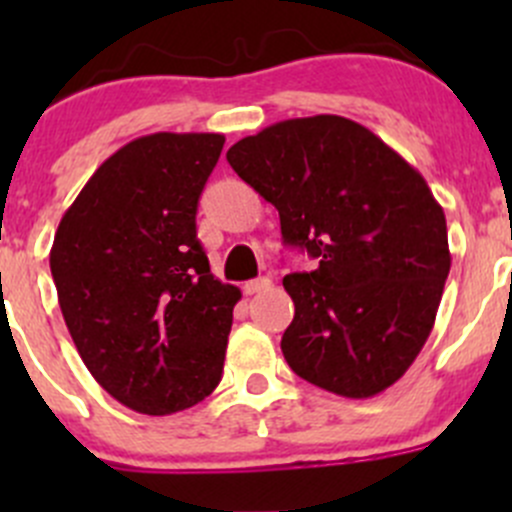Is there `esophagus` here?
Segmentation results:
<instances>
[{
	"label": "esophagus",
	"mask_w": 512,
	"mask_h": 512,
	"mask_svg": "<svg viewBox=\"0 0 512 512\" xmlns=\"http://www.w3.org/2000/svg\"><path fill=\"white\" fill-rule=\"evenodd\" d=\"M272 287V280L270 277H257V280H250L245 282V294H257V292H265V289Z\"/></svg>",
	"instance_id": "obj_1"
}]
</instances>
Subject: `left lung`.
Masks as SVG:
<instances>
[{
  "instance_id": "left-lung-1",
  "label": "left lung",
  "mask_w": 512,
  "mask_h": 512,
  "mask_svg": "<svg viewBox=\"0 0 512 512\" xmlns=\"http://www.w3.org/2000/svg\"><path fill=\"white\" fill-rule=\"evenodd\" d=\"M227 163L275 205L287 245L317 260L282 280L294 374L347 399L396 384L431 334L451 270L446 215L423 175L369 128L329 113L262 128Z\"/></svg>"
}]
</instances>
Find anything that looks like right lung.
<instances>
[{
	"instance_id": "obj_1",
	"label": "right lung",
	"mask_w": 512,
	"mask_h": 512,
	"mask_svg": "<svg viewBox=\"0 0 512 512\" xmlns=\"http://www.w3.org/2000/svg\"><path fill=\"white\" fill-rule=\"evenodd\" d=\"M220 133H151L103 160L61 218L49 265L91 376L128 409L168 416L223 376L240 289L210 272L198 200Z\"/></svg>"
}]
</instances>
